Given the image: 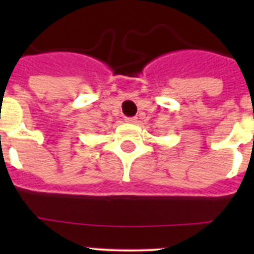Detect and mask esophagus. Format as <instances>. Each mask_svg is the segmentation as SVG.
Instances as JSON below:
<instances>
[{"label":"esophagus","mask_w":254,"mask_h":254,"mask_svg":"<svg viewBox=\"0 0 254 254\" xmlns=\"http://www.w3.org/2000/svg\"><path fill=\"white\" fill-rule=\"evenodd\" d=\"M125 121L127 123H136V118H134V117H131V118H129V117H126Z\"/></svg>","instance_id":"34e87169"}]
</instances>
